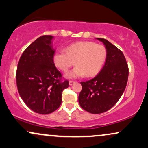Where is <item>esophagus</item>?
Listing matches in <instances>:
<instances>
[{"label": "esophagus", "instance_id": "esophagus-1", "mask_svg": "<svg viewBox=\"0 0 148 148\" xmlns=\"http://www.w3.org/2000/svg\"><path fill=\"white\" fill-rule=\"evenodd\" d=\"M74 83H75V81H69V86H72V85L74 84Z\"/></svg>", "mask_w": 148, "mask_h": 148}]
</instances>
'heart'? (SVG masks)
<instances>
[{"instance_id": "b5f03b06", "label": "heart", "mask_w": 148, "mask_h": 148, "mask_svg": "<svg viewBox=\"0 0 148 148\" xmlns=\"http://www.w3.org/2000/svg\"><path fill=\"white\" fill-rule=\"evenodd\" d=\"M106 58L104 46L93 42L80 41L71 44L65 48V52L58 51L53 56V61L62 72H67L74 65L76 67L67 74V78L92 77L101 71Z\"/></svg>"}]
</instances>
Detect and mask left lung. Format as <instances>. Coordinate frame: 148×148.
I'll return each instance as SVG.
<instances>
[{"label": "left lung", "mask_w": 148, "mask_h": 148, "mask_svg": "<svg viewBox=\"0 0 148 148\" xmlns=\"http://www.w3.org/2000/svg\"><path fill=\"white\" fill-rule=\"evenodd\" d=\"M106 49L104 66L92 79L81 82L80 106L94 114L104 113L118 101L126 88L129 68L123 53L106 39L97 38Z\"/></svg>", "instance_id": "left-lung-1"}]
</instances>
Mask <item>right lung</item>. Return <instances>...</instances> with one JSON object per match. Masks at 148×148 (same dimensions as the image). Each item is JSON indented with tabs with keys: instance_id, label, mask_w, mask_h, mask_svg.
Segmentation results:
<instances>
[{
	"instance_id": "add662e5",
	"label": "right lung",
	"mask_w": 148,
	"mask_h": 148,
	"mask_svg": "<svg viewBox=\"0 0 148 148\" xmlns=\"http://www.w3.org/2000/svg\"><path fill=\"white\" fill-rule=\"evenodd\" d=\"M51 35H43L25 49L16 73V86L21 99L32 111L49 114L62 102V91L69 81H61L62 74L53 61L55 50Z\"/></svg>"
}]
</instances>
